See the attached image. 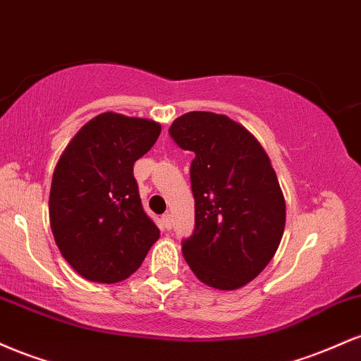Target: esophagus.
Listing matches in <instances>:
<instances>
[{"instance_id": "esophagus-1", "label": "esophagus", "mask_w": 361, "mask_h": 361, "mask_svg": "<svg viewBox=\"0 0 361 361\" xmlns=\"http://www.w3.org/2000/svg\"><path fill=\"white\" fill-rule=\"evenodd\" d=\"M161 221H163V226L166 227V229H171V226H173V215L171 214H164L163 217H161Z\"/></svg>"}]
</instances>
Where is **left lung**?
Here are the masks:
<instances>
[{
    "instance_id": "left-lung-1",
    "label": "left lung",
    "mask_w": 361,
    "mask_h": 361,
    "mask_svg": "<svg viewBox=\"0 0 361 361\" xmlns=\"http://www.w3.org/2000/svg\"><path fill=\"white\" fill-rule=\"evenodd\" d=\"M185 151L195 198V233L183 256L202 283L238 290L267 268L285 229V197L258 139L212 111H188L169 127Z\"/></svg>"
}]
</instances>
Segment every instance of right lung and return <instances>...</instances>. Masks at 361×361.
<instances>
[{"mask_svg": "<svg viewBox=\"0 0 361 361\" xmlns=\"http://www.w3.org/2000/svg\"><path fill=\"white\" fill-rule=\"evenodd\" d=\"M159 134L154 120L105 111L78 130L57 161L49 197L51 229L62 258L82 279H128L159 239L132 173Z\"/></svg>", "mask_w": 361, "mask_h": 361, "instance_id": "add662e5", "label": "right lung"}]
</instances>
